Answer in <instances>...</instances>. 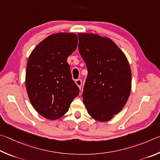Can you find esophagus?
I'll list each match as a JSON object with an SVG mask.
<instances>
[{
    "label": "esophagus",
    "mask_w": 160,
    "mask_h": 160,
    "mask_svg": "<svg viewBox=\"0 0 160 160\" xmlns=\"http://www.w3.org/2000/svg\"><path fill=\"white\" fill-rule=\"evenodd\" d=\"M75 83H76V84L78 86V87L81 88V87H82V81L81 79H77L75 81Z\"/></svg>",
    "instance_id": "1"
}]
</instances>
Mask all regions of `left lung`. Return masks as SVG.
Wrapping results in <instances>:
<instances>
[{
    "label": "left lung",
    "mask_w": 160,
    "mask_h": 160,
    "mask_svg": "<svg viewBox=\"0 0 160 160\" xmlns=\"http://www.w3.org/2000/svg\"><path fill=\"white\" fill-rule=\"evenodd\" d=\"M78 50L88 69L83 101L92 118L108 122L124 107L131 90V71L122 50L110 38L79 33Z\"/></svg>",
    "instance_id": "left-lung-1"
}]
</instances>
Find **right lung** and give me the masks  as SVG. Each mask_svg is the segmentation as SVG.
<instances>
[{
    "instance_id": "1",
    "label": "right lung",
    "mask_w": 160,
    "mask_h": 160,
    "mask_svg": "<svg viewBox=\"0 0 160 160\" xmlns=\"http://www.w3.org/2000/svg\"><path fill=\"white\" fill-rule=\"evenodd\" d=\"M77 43L74 33H53L39 43L29 57L25 79L28 96L33 108L48 119L62 117L79 93L67 62Z\"/></svg>"
}]
</instances>
